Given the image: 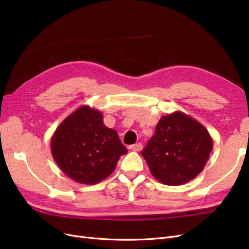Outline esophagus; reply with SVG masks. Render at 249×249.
Returning <instances> with one entry per match:
<instances>
[{"label": "esophagus", "instance_id": "34e87169", "mask_svg": "<svg viewBox=\"0 0 249 249\" xmlns=\"http://www.w3.org/2000/svg\"><path fill=\"white\" fill-rule=\"evenodd\" d=\"M142 143L141 142H138V143H135V144H132L129 146L130 149L134 150V152H139V150L142 149Z\"/></svg>", "mask_w": 249, "mask_h": 249}]
</instances>
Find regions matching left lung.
<instances>
[{"mask_svg":"<svg viewBox=\"0 0 249 249\" xmlns=\"http://www.w3.org/2000/svg\"><path fill=\"white\" fill-rule=\"evenodd\" d=\"M209 132L184 113L164 116L141 155L152 175L169 186L183 185L202 171L212 152Z\"/></svg>","mask_w":249,"mask_h":249,"instance_id":"8db88e82","label":"left lung"}]
</instances>
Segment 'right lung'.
I'll use <instances>...</instances> for the list:
<instances>
[{
  "mask_svg": "<svg viewBox=\"0 0 249 249\" xmlns=\"http://www.w3.org/2000/svg\"><path fill=\"white\" fill-rule=\"evenodd\" d=\"M52 155L65 175L81 184H96L110 176L127 153L116 131L103 123L102 113L81 107L58 126Z\"/></svg>",
  "mask_w": 249,
  "mask_h": 249,
  "instance_id": "right-lung-1",
  "label": "right lung"
}]
</instances>
